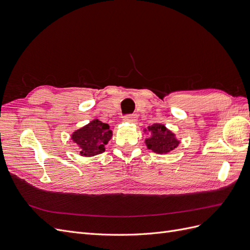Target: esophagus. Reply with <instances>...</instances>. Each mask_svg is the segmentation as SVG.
<instances>
[{"instance_id": "34e87169", "label": "esophagus", "mask_w": 250, "mask_h": 250, "mask_svg": "<svg viewBox=\"0 0 250 250\" xmlns=\"http://www.w3.org/2000/svg\"><path fill=\"white\" fill-rule=\"evenodd\" d=\"M137 119H138V116L135 115V113H129V115H126L124 117V120L130 123H134L135 121H137Z\"/></svg>"}]
</instances>
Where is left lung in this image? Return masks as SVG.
Returning <instances> with one entry per match:
<instances>
[{"label":"left lung","mask_w":250,"mask_h":250,"mask_svg":"<svg viewBox=\"0 0 250 250\" xmlns=\"http://www.w3.org/2000/svg\"><path fill=\"white\" fill-rule=\"evenodd\" d=\"M148 131L151 133V138L146 140V145L148 149L156 153H168L178 146L179 141L162 124L155 123L152 126H149Z\"/></svg>","instance_id":"obj_1"}]
</instances>
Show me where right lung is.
<instances>
[{
  "mask_svg": "<svg viewBox=\"0 0 250 250\" xmlns=\"http://www.w3.org/2000/svg\"><path fill=\"white\" fill-rule=\"evenodd\" d=\"M112 137L109 125L94 120L86 126L80 128L72 134V140L80 147V154L93 156L102 153L105 145Z\"/></svg>",
  "mask_w": 250,
  "mask_h": 250,
  "instance_id": "obj_1",
  "label": "right lung"
}]
</instances>
